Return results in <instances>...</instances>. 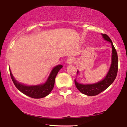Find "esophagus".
<instances>
[{
    "mask_svg": "<svg viewBox=\"0 0 127 127\" xmlns=\"http://www.w3.org/2000/svg\"><path fill=\"white\" fill-rule=\"evenodd\" d=\"M74 61V59L72 57H70L68 58V59H67L66 61V63L68 64H71L72 63H73Z\"/></svg>",
    "mask_w": 127,
    "mask_h": 127,
    "instance_id": "esophagus-1",
    "label": "esophagus"
}]
</instances>
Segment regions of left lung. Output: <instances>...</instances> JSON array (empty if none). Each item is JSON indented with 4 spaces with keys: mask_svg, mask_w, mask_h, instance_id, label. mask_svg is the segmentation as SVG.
I'll use <instances>...</instances> for the list:
<instances>
[{
    "mask_svg": "<svg viewBox=\"0 0 127 127\" xmlns=\"http://www.w3.org/2000/svg\"><path fill=\"white\" fill-rule=\"evenodd\" d=\"M102 35L104 40L111 43L112 51V62L111 67H110L109 70L105 78L103 79L102 81L95 83V84H80L75 80V84L77 89L81 93L84 94L87 96H96V95H99L103 91L105 90L107 88H108L112 84L113 82L115 80L117 75L118 59L117 50L114 46L112 41L108 35L105 34H102ZM78 73V71H77V74Z\"/></svg>",
    "mask_w": 127,
    "mask_h": 127,
    "instance_id": "obj_1",
    "label": "left lung"
}]
</instances>
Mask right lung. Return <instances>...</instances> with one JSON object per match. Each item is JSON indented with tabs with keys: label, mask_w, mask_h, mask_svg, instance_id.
<instances>
[{
	"label": "right lung",
	"mask_w": 127,
	"mask_h": 127,
	"mask_svg": "<svg viewBox=\"0 0 127 127\" xmlns=\"http://www.w3.org/2000/svg\"><path fill=\"white\" fill-rule=\"evenodd\" d=\"M62 65H58L55 66L52 70L47 81L43 84L36 85V86H26L19 83L14 78L9 69L10 75L13 84L18 90L27 96L34 98V99H40L44 97L49 95V93L53 90L54 87L55 78L59 71L62 68Z\"/></svg>",
	"instance_id": "1"
}]
</instances>
